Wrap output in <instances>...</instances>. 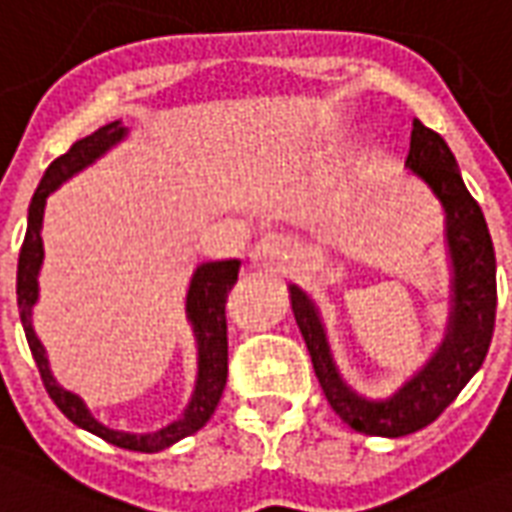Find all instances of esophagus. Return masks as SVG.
I'll return each mask as SVG.
<instances>
[{
	"label": "esophagus",
	"mask_w": 512,
	"mask_h": 512,
	"mask_svg": "<svg viewBox=\"0 0 512 512\" xmlns=\"http://www.w3.org/2000/svg\"><path fill=\"white\" fill-rule=\"evenodd\" d=\"M248 256H251L253 267H261V270L272 272H286L292 264L300 261L302 248L294 237H286V234H267V237H261V240L253 245Z\"/></svg>",
	"instance_id": "obj_1"
}]
</instances>
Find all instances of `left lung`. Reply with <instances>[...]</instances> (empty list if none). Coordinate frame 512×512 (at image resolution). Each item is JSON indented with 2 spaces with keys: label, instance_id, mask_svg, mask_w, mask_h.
Segmentation results:
<instances>
[{
  "label": "left lung",
  "instance_id": "1",
  "mask_svg": "<svg viewBox=\"0 0 512 512\" xmlns=\"http://www.w3.org/2000/svg\"><path fill=\"white\" fill-rule=\"evenodd\" d=\"M406 169L442 204L450 259V313L445 338L423 368L414 371L387 398L357 393L335 365L316 302L300 286H289L294 319L333 412L360 434L390 439L431 425L453 404L455 395L464 390L486 360L496 316V256L483 210L469 196L445 138L425 128L420 119L412 122Z\"/></svg>",
  "mask_w": 512,
  "mask_h": 512
}]
</instances>
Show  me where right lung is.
I'll return each instance as SVG.
<instances>
[{"mask_svg":"<svg viewBox=\"0 0 512 512\" xmlns=\"http://www.w3.org/2000/svg\"><path fill=\"white\" fill-rule=\"evenodd\" d=\"M128 136V128L122 125V119H114L103 128H98L92 136L81 138L73 147L67 149L65 155H59L51 166L46 169L40 185H37L32 204H29V218H26V237L21 245V256H18V311H21V324H24L26 343L32 349L40 379L46 384L51 401L62 409L70 423L84 428L89 434L106 439L108 445L125 447V450H136V453H160L179 439L196 434L199 428L207 425V420L215 412L223 387H226V376H229V338H226V297H229L231 286L237 283V272H240V259H223V261H204L199 264L193 275H190L188 294H185V316H188L190 330L196 338V384L190 393L188 406L182 409L177 420L163 425L160 431H149V434H130V431H117L108 428L95 414L89 412L84 398L76 393L65 390L62 384L51 374L48 365L46 346L37 338L35 327H32V311L40 297V267H43V212H46V199L54 190L76 177L78 171L92 166L95 160L103 158L108 149L117 147L122 138Z\"/></svg>","mask_w":512,"mask_h":512,"instance_id":"obj_1","label":"right lung"}]
</instances>
